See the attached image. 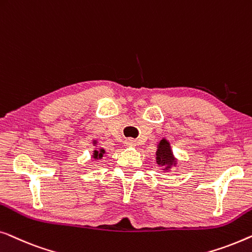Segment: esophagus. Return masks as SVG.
Listing matches in <instances>:
<instances>
[{"label":"esophagus","instance_id":"obj_1","mask_svg":"<svg viewBox=\"0 0 252 252\" xmlns=\"http://www.w3.org/2000/svg\"><path fill=\"white\" fill-rule=\"evenodd\" d=\"M126 146H136V140L131 139V138H129V139L126 140Z\"/></svg>","mask_w":252,"mask_h":252}]
</instances>
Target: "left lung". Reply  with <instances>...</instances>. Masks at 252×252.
Returning <instances> with one entry per match:
<instances>
[{"label": "left lung", "instance_id": "1", "mask_svg": "<svg viewBox=\"0 0 252 252\" xmlns=\"http://www.w3.org/2000/svg\"><path fill=\"white\" fill-rule=\"evenodd\" d=\"M157 163L158 165L164 166L163 170H165V171H168V170L171 169V166L177 164V160L173 157L170 143L166 139H164V138L158 145Z\"/></svg>", "mask_w": 252, "mask_h": 252}]
</instances>
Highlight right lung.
<instances>
[{
	"label": "right lung",
	"mask_w": 252,
	"mask_h": 252,
	"mask_svg": "<svg viewBox=\"0 0 252 252\" xmlns=\"http://www.w3.org/2000/svg\"><path fill=\"white\" fill-rule=\"evenodd\" d=\"M105 154V150H102V148H100L99 151H94V155H92V158H94V160H100V158L104 157Z\"/></svg>",
	"instance_id": "right-lung-1"
}]
</instances>
